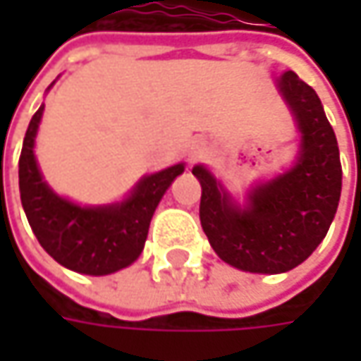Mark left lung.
<instances>
[{"instance_id": "left-lung-1", "label": "left lung", "mask_w": 361, "mask_h": 361, "mask_svg": "<svg viewBox=\"0 0 361 361\" xmlns=\"http://www.w3.org/2000/svg\"><path fill=\"white\" fill-rule=\"evenodd\" d=\"M277 88L301 132L298 162L257 185L239 207L202 164L192 169L202 188L201 225L225 263L249 273H285L324 241L341 195L340 148L322 100L295 72Z\"/></svg>"}]
</instances>
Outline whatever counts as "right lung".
Masks as SVG:
<instances>
[{
  "label": "right lung",
  "instance_id": "1",
  "mask_svg": "<svg viewBox=\"0 0 361 361\" xmlns=\"http://www.w3.org/2000/svg\"><path fill=\"white\" fill-rule=\"evenodd\" d=\"M44 114L37 108L20 157L21 207L39 245L60 265L84 275H108L134 263L145 249L150 219L185 164L142 176L128 199L104 207H80L58 197L37 169L35 134Z\"/></svg>",
  "mask_w": 361,
  "mask_h": 361
}]
</instances>
